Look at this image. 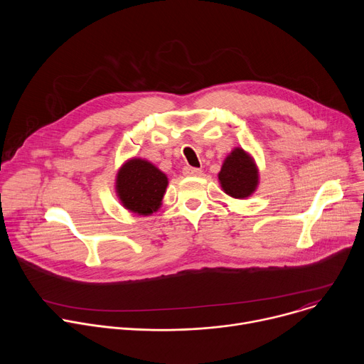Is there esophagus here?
<instances>
[{"mask_svg": "<svg viewBox=\"0 0 364 364\" xmlns=\"http://www.w3.org/2000/svg\"><path fill=\"white\" fill-rule=\"evenodd\" d=\"M183 174L184 176H201V170L200 168H194V167H190V166H186L183 168Z\"/></svg>", "mask_w": 364, "mask_h": 364, "instance_id": "esophagus-1", "label": "esophagus"}]
</instances>
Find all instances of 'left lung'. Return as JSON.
<instances>
[{"mask_svg":"<svg viewBox=\"0 0 364 364\" xmlns=\"http://www.w3.org/2000/svg\"><path fill=\"white\" fill-rule=\"evenodd\" d=\"M219 180L229 196L245 198L249 197L257 186V170L242 148H235L222 166Z\"/></svg>","mask_w":364,"mask_h":364,"instance_id":"left-lung-1","label":"left lung"}]
</instances>
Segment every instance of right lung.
Returning <instances> with one entry per match:
<instances>
[{"instance_id":"obj_1","label":"right lung","mask_w":364,"mask_h":364,"mask_svg":"<svg viewBox=\"0 0 364 364\" xmlns=\"http://www.w3.org/2000/svg\"><path fill=\"white\" fill-rule=\"evenodd\" d=\"M167 184L164 173L139 159L128 161L117 177V191L122 204L128 210L144 216L157 212Z\"/></svg>"}]
</instances>
